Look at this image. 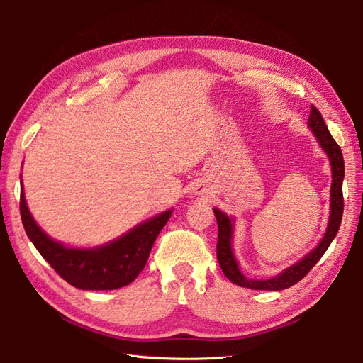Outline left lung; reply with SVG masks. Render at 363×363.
I'll list each match as a JSON object with an SVG mask.
<instances>
[{"mask_svg":"<svg viewBox=\"0 0 363 363\" xmlns=\"http://www.w3.org/2000/svg\"><path fill=\"white\" fill-rule=\"evenodd\" d=\"M309 128L317 137L321 148L328 154L330 167H333V186H330V215L328 221V229L325 237L321 238L317 248L311 251L295 265L285 268L281 274H277L272 279H248L238 268L235 256L233 252V234H234V220L229 218L225 212L220 209H213L215 217L218 223V242H217V257L218 264L223 269V273L230 282H234L240 287H246L251 290H284L291 285L299 282L303 277L311 272L315 264L321 259L323 254L329 248L330 242L334 240L338 228H340L342 217H343V177H345V162L340 146L330 135L329 129L323 120L320 111L317 107H311L309 117Z\"/></svg>","mask_w":363,"mask_h":363,"instance_id":"8db88e82","label":"left lung"}]
</instances>
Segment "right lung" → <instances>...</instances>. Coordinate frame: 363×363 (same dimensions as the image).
I'll return each mask as SVG.
<instances>
[{
  "instance_id": "obj_1",
  "label": "right lung",
  "mask_w": 363,
  "mask_h": 363,
  "mask_svg": "<svg viewBox=\"0 0 363 363\" xmlns=\"http://www.w3.org/2000/svg\"><path fill=\"white\" fill-rule=\"evenodd\" d=\"M20 213L23 228L42 257L62 279L81 290H115L133 282L145 268L154 242L172 217V211L162 212L117 240L96 248H68L50 238L34 221L23 186Z\"/></svg>"
}]
</instances>
